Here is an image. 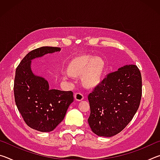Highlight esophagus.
I'll list each match as a JSON object with an SVG mask.
<instances>
[{
    "instance_id": "obj_1",
    "label": "esophagus",
    "mask_w": 160,
    "mask_h": 160,
    "mask_svg": "<svg viewBox=\"0 0 160 160\" xmlns=\"http://www.w3.org/2000/svg\"><path fill=\"white\" fill-rule=\"evenodd\" d=\"M74 97H75V99L77 100V101H82V100L84 99V96L83 94L82 93L80 92H77L74 95Z\"/></svg>"
}]
</instances>
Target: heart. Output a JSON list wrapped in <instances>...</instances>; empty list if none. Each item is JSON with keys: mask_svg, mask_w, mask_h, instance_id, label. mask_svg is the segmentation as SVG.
<instances>
[{"mask_svg": "<svg viewBox=\"0 0 160 160\" xmlns=\"http://www.w3.org/2000/svg\"><path fill=\"white\" fill-rule=\"evenodd\" d=\"M106 63L99 56L92 57L88 54H79L72 57L68 62L66 73L71 78L81 76V83L88 90L98 86L104 76Z\"/></svg>", "mask_w": 160, "mask_h": 160, "instance_id": "1", "label": "heart"}]
</instances>
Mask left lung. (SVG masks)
I'll list each match as a JSON object with an SVG mask.
<instances>
[{"label": "left lung", "mask_w": 160, "mask_h": 160, "mask_svg": "<svg viewBox=\"0 0 160 160\" xmlns=\"http://www.w3.org/2000/svg\"><path fill=\"white\" fill-rule=\"evenodd\" d=\"M141 97V73L135 65L108 74L88 95L92 131L112 137L123 131L138 109Z\"/></svg>", "instance_id": "obj_1"}]
</instances>
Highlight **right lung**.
<instances>
[{"label": "right lung", "mask_w": 160, "mask_h": 160, "mask_svg": "<svg viewBox=\"0 0 160 160\" xmlns=\"http://www.w3.org/2000/svg\"><path fill=\"white\" fill-rule=\"evenodd\" d=\"M60 51L58 47L36 48L27 54L16 68V106L27 125L41 132L52 131L63 120L68 108L73 102V93L49 89L47 80L33 73L32 60Z\"/></svg>", "instance_id": "right-lung-1"}]
</instances>
